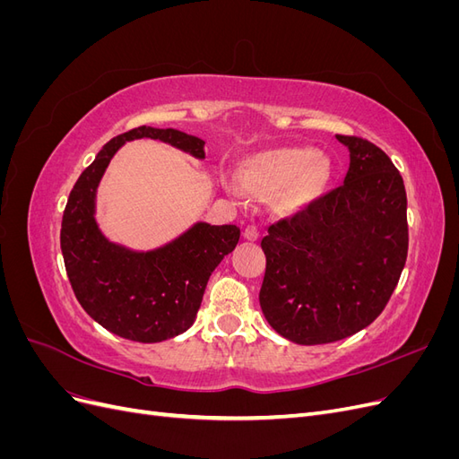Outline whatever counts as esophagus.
<instances>
[{
	"label": "esophagus",
	"instance_id": "1",
	"mask_svg": "<svg viewBox=\"0 0 459 459\" xmlns=\"http://www.w3.org/2000/svg\"><path fill=\"white\" fill-rule=\"evenodd\" d=\"M243 235H245V239H248V241H256L260 238V228L258 226H247Z\"/></svg>",
	"mask_w": 459,
	"mask_h": 459
}]
</instances>
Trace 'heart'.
Listing matches in <instances>:
<instances>
[{
    "instance_id": "obj_1",
    "label": "heart",
    "mask_w": 459,
    "mask_h": 459,
    "mask_svg": "<svg viewBox=\"0 0 459 459\" xmlns=\"http://www.w3.org/2000/svg\"><path fill=\"white\" fill-rule=\"evenodd\" d=\"M329 162L310 147H283L260 152L245 164L243 179L253 191L277 193L289 187L287 208H299L322 195L329 182Z\"/></svg>"
}]
</instances>
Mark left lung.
<instances>
[{
  "instance_id": "8db88e82",
  "label": "left lung",
  "mask_w": 459,
  "mask_h": 459,
  "mask_svg": "<svg viewBox=\"0 0 459 459\" xmlns=\"http://www.w3.org/2000/svg\"><path fill=\"white\" fill-rule=\"evenodd\" d=\"M342 186L268 228L260 308L281 337L325 344L377 317L404 270V179L385 151L356 135Z\"/></svg>"
}]
</instances>
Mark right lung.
<instances>
[{"label": "right lung", "instance_id": "1", "mask_svg": "<svg viewBox=\"0 0 459 459\" xmlns=\"http://www.w3.org/2000/svg\"><path fill=\"white\" fill-rule=\"evenodd\" d=\"M142 137L204 159L201 137L174 128L140 126L113 137L71 191L61 224V251L74 295L97 324L122 339L160 342L195 322L208 277L239 243L241 230L197 221L178 239L147 253L110 243L95 221L97 186L115 152Z\"/></svg>", "mask_w": 459, "mask_h": 459}]
</instances>
